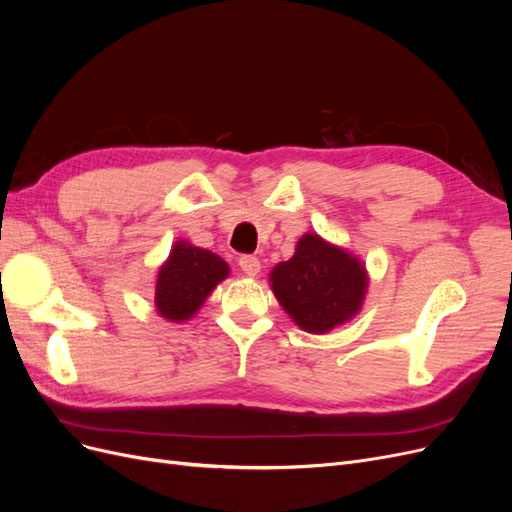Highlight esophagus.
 Instances as JSON below:
<instances>
[{
  "mask_svg": "<svg viewBox=\"0 0 512 512\" xmlns=\"http://www.w3.org/2000/svg\"><path fill=\"white\" fill-rule=\"evenodd\" d=\"M239 267L245 275H256L260 271V260L252 254H243L239 256Z\"/></svg>",
  "mask_w": 512,
  "mask_h": 512,
  "instance_id": "obj_1",
  "label": "esophagus"
}]
</instances>
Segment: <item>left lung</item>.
Wrapping results in <instances>:
<instances>
[{"instance_id":"8db88e82","label":"left lung","mask_w":512,"mask_h":512,"mask_svg":"<svg viewBox=\"0 0 512 512\" xmlns=\"http://www.w3.org/2000/svg\"><path fill=\"white\" fill-rule=\"evenodd\" d=\"M271 288L301 329L327 333L359 312L367 273L344 250L318 235H305L294 256L273 269Z\"/></svg>"}]
</instances>
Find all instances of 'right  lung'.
<instances>
[{
  "mask_svg": "<svg viewBox=\"0 0 512 512\" xmlns=\"http://www.w3.org/2000/svg\"><path fill=\"white\" fill-rule=\"evenodd\" d=\"M226 275L228 265L218 254L185 241L175 243L166 265L158 273V312L175 322L188 320Z\"/></svg>",
  "mask_w": 512,
  "mask_h": 512,
  "instance_id": "1",
  "label": "right lung"
}]
</instances>
